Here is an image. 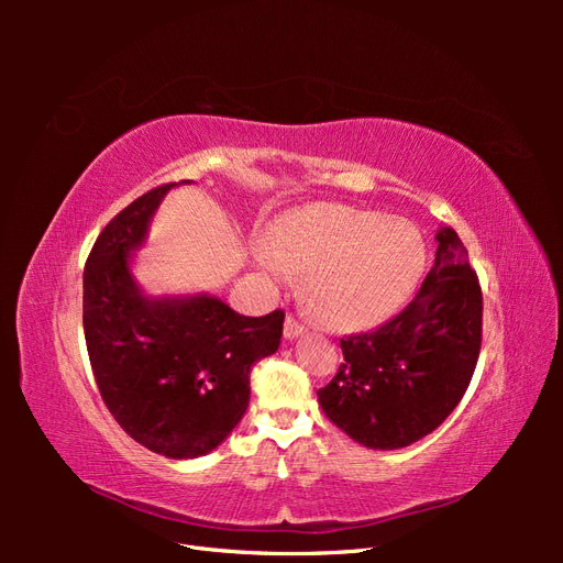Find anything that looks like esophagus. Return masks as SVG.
<instances>
[{"label": "esophagus", "mask_w": 563, "mask_h": 563, "mask_svg": "<svg viewBox=\"0 0 563 563\" xmlns=\"http://www.w3.org/2000/svg\"><path fill=\"white\" fill-rule=\"evenodd\" d=\"M302 331H305V323H300L294 314H288L286 321H284V338L294 340V338L302 335Z\"/></svg>", "instance_id": "obj_1"}]
</instances>
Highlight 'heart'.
Wrapping results in <instances>:
<instances>
[{
	"label": "heart",
	"mask_w": 563,
	"mask_h": 563,
	"mask_svg": "<svg viewBox=\"0 0 563 563\" xmlns=\"http://www.w3.org/2000/svg\"><path fill=\"white\" fill-rule=\"evenodd\" d=\"M272 282L305 277L312 312L335 329L371 327L411 296L424 269V242L404 218L343 203H310L284 216L255 249Z\"/></svg>",
	"instance_id": "1"
}]
</instances>
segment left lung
Masks as SVG:
<instances>
[{
  "label": "left lung",
  "mask_w": 563,
  "mask_h": 563,
  "mask_svg": "<svg viewBox=\"0 0 563 563\" xmlns=\"http://www.w3.org/2000/svg\"><path fill=\"white\" fill-rule=\"evenodd\" d=\"M418 296L368 333L340 340L345 362L317 391L321 411L366 449L428 437L463 399L482 350V286L451 228Z\"/></svg>",
  "instance_id": "1"
}]
</instances>
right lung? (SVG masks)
<instances>
[{
	"label": "right lung",
	"mask_w": 563,
	"mask_h": 563,
	"mask_svg": "<svg viewBox=\"0 0 563 563\" xmlns=\"http://www.w3.org/2000/svg\"><path fill=\"white\" fill-rule=\"evenodd\" d=\"M190 183V180H183ZM119 211L84 265V335L112 418L141 446L187 460L223 444L251 397V368L282 343L284 312L244 317L209 294L147 296L131 261L166 192Z\"/></svg>",
	"instance_id": "1"
}]
</instances>
